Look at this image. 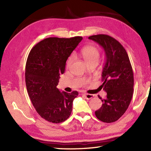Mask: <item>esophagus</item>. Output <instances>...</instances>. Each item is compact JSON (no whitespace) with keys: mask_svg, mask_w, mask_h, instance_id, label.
<instances>
[{"mask_svg":"<svg viewBox=\"0 0 151 151\" xmlns=\"http://www.w3.org/2000/svg\"><path fill=\"white\" fill-rule=\"evenodd\" d=\"M83 95L84 96V97L88 99V100H89V99H91V98L93 97V95H91V94H88V93H83Z\"/></svg>","mask_w":151,"mask_h":151,"instance_id":"1","label":"esophagus"}]
</instances>
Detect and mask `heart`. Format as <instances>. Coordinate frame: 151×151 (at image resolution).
I'll use <instances>...</instances> for the list:
<instances>
[{
  "instance_id": "heart-1",
  "label": "heart",
  "mask_w": 151,
  "mask_h": 151,
  "mask_svg": "<svg viewBox=\"0 0 151 151\" xmlns=\"http://www.w3.org/2000/svg\"><path fill=\"white\" fill-rule=\"evenodd\" d=\"M81 55L87 64L93 62L98 63L100 58V52L97 47L93 45H88L83 48L81 50ZM75 61V57L70 56L67 60V67H70Z\"/></svg>"
}]
</instances>
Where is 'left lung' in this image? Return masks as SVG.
<instances>
[{"mask_svg":"<svg viewBox=\"0 0 151 151\" xmlns=\"http://www.w3.org/2000/svg\"><path fill=\"white\" fill-rule=\"evenodd\" d=\"M103 48L106 63L102 73V86L107 93L101 99L102 106L95 111V115L104 123L118 120L127 110L133 95L134 74L129 56L123 45L108 35L89 36Z\"/></svg>","mask_w":151,"mask_h":151,"instance_id":"obj_1","label":"left lung"}]
</instances>
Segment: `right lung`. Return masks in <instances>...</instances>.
Wrapping results in <instances>:
<instances>
[{
  "mask_svg": "<svg viewBox=\"0 0 151 151\" xmlns=\"http://www.w3.org/2000/svg\"><path fill=\"white\" fill-rule=\"evenodd\" d=\"M82 37H48L35 45L28 54L25 82L28 95L37 114L53 123L65 121L72 111L78 91L60 92L56 86L65 72L70 54Z\"/></svg>",
  "mask_w": 151,
  "mask_h": 151,
  "instance_id": "right-lung-1",
  "label": "right lung"
}]
</instances>
